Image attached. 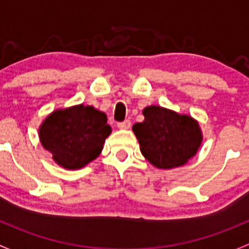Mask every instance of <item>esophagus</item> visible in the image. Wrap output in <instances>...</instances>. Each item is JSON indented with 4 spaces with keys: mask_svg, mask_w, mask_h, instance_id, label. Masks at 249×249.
Segmentation results:
<instances>
[{
    "mask_svg": "<svg viewBox=\"0 0 249 249\" xmlns=\"http://www.w3.org/2000/svg\"><path fill=\"white\" fill-rule=\"evenodd\" d=\"M117 127H119L120 129H128V128L130 127V121L129 120H124V121L119 122V124H117Z\"/></svg>",
    "mask_w": 249,
    "mask_h": 249,
    "instance_id": "esophagus-1",
    "label": "esophagus"
}]
</instances>
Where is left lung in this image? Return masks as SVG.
Masks as SVG:
<instances>
[{"label": "left lung", "mask_w": 249, "mask_h": 249, "mask_svg": "<svg viewBox=\"0 0 249 249\" xmlns=\"http://www.w3.org/2000/svg\"><path fill=\"white\" fill-rule=\"evenodd\" d=\"M145 120L133 125L142 156L160 169L183 165L198 151L202 137L196 120L164 107L143 109Z\"/></svg>", "instance_id": "left-lung-1"}]
</instances>
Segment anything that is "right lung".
Masks as SVG:
<instances>
[{"label":"right lung","instance_id":"obj_1","mask_svg":"<svg viewBox=\"0 0 249 249\" xmlns=\"http://www.w3.org/2000/svg\"><path fill=\"white\" fill-rule=\"evenodd\" d=\"M104 112L81 106L56 110L39 128L43 147L58 165L80 169L97 158L111 133Z\"/></svg>","mask_w":249,"mask_h":249}]
</instances>
